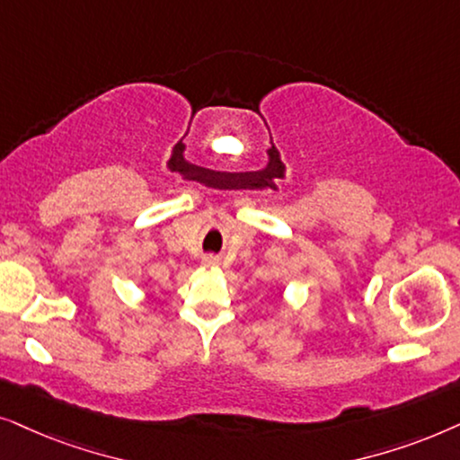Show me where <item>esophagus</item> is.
I'll return each mask as SVG.
<instances>
[{
	"mask_svg": "<svg viewBox=\"0 0 460 460\" xmlns=\"http://www.w3.org/2000/svg\"><path fill=\"white\" fill-rule=\"evenodd\" d=\"M201 262H204V267H218V256H214V254H206L204 259H201Z\"/></svg>",
	"mask_w": 460,
	"mask_h": 460,
	"instance_id": "1",
	"label": "esophagus"
}]
</instances>
